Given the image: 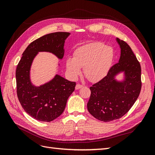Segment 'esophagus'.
Here are the masks:
<instances>
[{
	"instance_id": "esophagus-1",
	"label": "esophagus",
	"mask_w": 155,
	"mask_h": 155,
	"mask_svg": "<svg viewBox=\"0 0 155 155\" xmlns=\"http://www.w3.org/2000/svg\"><path fill=\"white\" fill-rule=\"evenodd\" d=\"M82 87H83L82 85H80V84H77L76 86V90H78V89L81 88Z\"/></svg>"
}]
</instances>
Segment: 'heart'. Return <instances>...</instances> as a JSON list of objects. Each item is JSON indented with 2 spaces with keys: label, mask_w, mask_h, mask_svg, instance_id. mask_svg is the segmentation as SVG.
Returning <instances> with one entry per match:
<instances>
[{
  "label": "heart",
  "mask_w": 155,
  "mask_h": 155,
  "mask_svg": "<svg viewBox=\"0 0 155 155\" xmlns=\"http://www.w3.org/2000/svg\"><path fill=\"white\" fill-rule=\"evenodd\" d=\"M114 59L112 48L105 44L92 43L79 47L74 52L73 58H68L67 70L72 78L81 74L84 67V74L91 81H96L106 76Z\"/></svg>",
  "instance_id": "heart-1"
}]
</instances>
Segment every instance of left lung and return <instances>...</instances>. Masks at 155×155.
<instances>
[{"mask_svg":"<svg viewBox=\"0 0 155 155\" xmlns=\"http://www.w3.org/2000/svg\"><path fill=\"white\" fill-rule=\"evenodd\" d=\"M121 48L119 62L109 69L107 76L90 87L87 104L90 114L102 121L121 118L139 96L142 88L141 67L133 50L124 41L116 39ZM124 71L123 82H117L116 75Z\"/></svg>","mask_w":155,"mask_h":155,"instance_id":"8db88e82","label":"left lung"}]
</instances>
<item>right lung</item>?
<instances>
[{
	"label": "right lung",
	"mask_w": 155,
	"mask_h": 155,
	"mask_svg": "<svg viewBox=\"0 0 155 155\" xmlns=\"http://www.w3.org/2000/svg\"><path fill=\"white\" fill-rule=\"evenodd\" d=\"M69 35L68 32L51 33L34 41L28 46L17 64L16 83L18 101L26 113L37 120L51 121L61 114L76 84L56 75L48 83L35 87L30 79L31 64L38 51H49L62 59L64 41Z\"/></svg>",
	"instance_id": "1"
}]
</instances>
